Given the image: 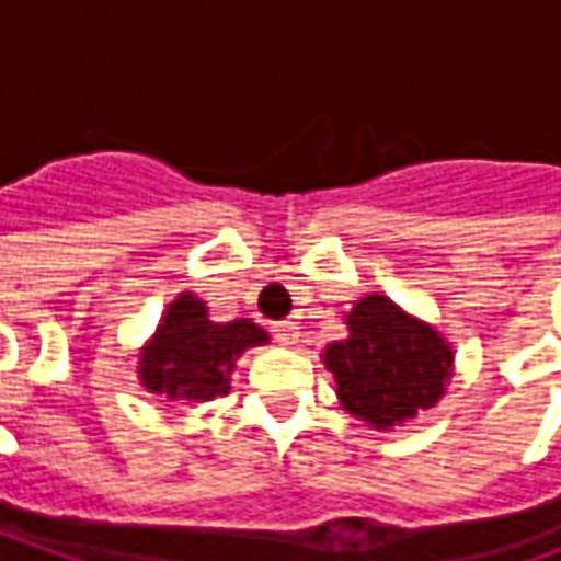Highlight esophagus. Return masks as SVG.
<instances>
[{
  "mask_svg": "<svg viewBox=\"0 0 561 561\" xmlns=\"http://www.w3.org/2000/svg\"><path fill=\"white\" fill-rule=\"evenodd\" d=\"M273 336L279 345H294L300 336V328H297V321H279V324H273Z\"/></svg>",
  "mask_w": 561,
  "mask_h": 561,
  "instance_id": "esophagus-1",
  "label": "esophagus"
}]
</instances>
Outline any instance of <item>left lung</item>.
<instances>
[{"label":"left lung","instance_id":"obj_1","mask_svg":"<svg viewBox=\"0 0 561 561\" xmlns=\"http://www.w3.org/2000/svg\"><path fill=\"white\" fill-rule=\"evenodd\" d=\"M348 340L324 348L342 409L376 430L402 426L445 397L454 352L385 294H366L345 318Z\"/></svg>","mask_w":561,"mask_h":561}]
</instances>
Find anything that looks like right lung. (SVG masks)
Masks as SVG:
<instances>
[{
  "label": "right lung",
  "instance_id": "right-lung-1",
  "mask_svg": "<svg viewBox=\"0 0 561 561\" xmlns=\"http://www.w3.org/2000/svg\"><path fill=\"white\" fill-rule=\"evenodd\" d=\"M267 340V333L249 318L228 324L209 321L207 304L183 291L161 316L152 340L140 348L138 378L149 393H164L168 400H216L231 388L228 376L237 357Z\"/></svg>",
  "mask_w": 561,
  "mask_h": 561
}]
</instances>
